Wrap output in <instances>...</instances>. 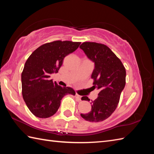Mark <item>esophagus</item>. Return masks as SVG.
I'll use <instances>...</instances> for the list:
<instances>
[{"label": "esophagus", "instance_id": "34e87169", "mask_svg": "<svg viewBox=\"0 0 154 154\" xmlns=\"http://www.w3.org/2000/svg\"><path fill=\"white\" fill-rule=\"evenodd\" d=\"M75 98H76V99L78 100H81V96H80L79 94H78L77 93H76L75 94Z\"/></svg>", "mask_w": 154, "mask_h": 154}]
</instances>
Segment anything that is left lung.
Listing matches in <instances>:
<instances>
[{
    "label": "left lung",
    "instance_id": "left-lung-1",
    "mask_svg": "<svg viewBox=\"0 0 154 154\" xmlns=\"http://www.w3.org/2000/svg\"><path fill=\"white\" fill-rule=\"evenodd\" d=\"M79 48L94 63L91 75L94 80L93 87L100 90L98 97L91 103V110L87 114H81V116L89 122H101L114 112L119 103L126 84L125 67L120 59L105 45L83 42ZM81 100H90L85 96Z\"/></svg>",
    "mask_w": 154,
    "mask_h": 154
}]
</instances>
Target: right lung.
Returning <instances> with one entry per match:
<instances>
[{
    "instance_id": "1",
    "label": "right lung",
    "mask_w": 154,
    "mask_h": 154,
    "mask_svg": "<svg viewBox=\"0 0 154 154\" xmlns=\"http://www.w3.org/2000/svg\"><path fill=\"white\" fill-rule=\"evenodd\" d=\"M81 42L54 41L37 48L26 61L21 75L22 97L34 116L46 119L53 116L66 94L75 95L71 87L58 85L50 79L57 73L64 57L79 48Z\"/></svg>"
}]
</instances>
